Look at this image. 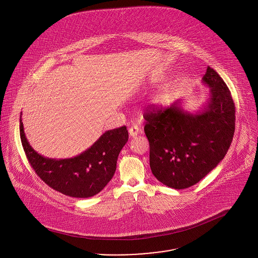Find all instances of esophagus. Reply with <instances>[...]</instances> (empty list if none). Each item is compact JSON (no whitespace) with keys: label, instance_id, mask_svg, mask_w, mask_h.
Returning <instances> with one entry per match:
<instances>
[{"label":"esophagus","instance_id":"1","mask_svg":"<svg viewBox=\"0 0 258 258\" xmlns=\"http://www.w3.org/2000/svg\"><path fill=\"white\" fill-rule=\"evenodd\" d=\"M128 134L131 135V137H135L136 135L139 134V128H138V126H137V125H134V126L130 127Z\"/></svg>","mask_w":258,"mask_h":258}]
</instances>
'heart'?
I'll return each mask as SVG.
<instances>
[{"instance_id": "1", "label": "heart", "mask_w": 258, "mask_h": 258, "mask_svg": "<svg viewBox=\"0 0 258 258\" xmlns=\"http://www.w3.org/2000/svg\"><path fill=\"white\" fill-rule=\"evenodd\" d=\"M170 100V95L168 93H162L160 94V96L157 98V102L160 104H167Z\"/></svg>"}]
</instances>
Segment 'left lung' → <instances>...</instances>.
I'll list each match as a JSON object with an SVG mask.
<instances>
[{"instance_id": "1", "label": "left lung", "mask_w": 258, "mask_h": 258, "mask_svg": "<svg viewBox=\"0 0 258 258\" xmlns=\"http://www.w3.org/2000/svg\"><path fill=\"white\" fill-rule=\"evenodd\" d=\"M202 83L210 89L209 97L198 110H185L180 99L144 116L152 173L175 189L197 184L216 168L233 139L235 106L229 89L210 67Z\"/></svg>"}]
</instances>
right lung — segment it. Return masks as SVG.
Segmentation results:
<instances>
[{
	"label": "right lung",
	"mask_w": 258,
	"mask_h": 258,
	"mask_svg": "<svg viewBox=\"0 0 258 258\" xmlns=\"http://www.w3.org/2000/svg\"><path fill=\"white\" fill-rule=\"evenodd\" d=\"M20 114V138L27 159L38 177L50 187L75 198L100 192L114 176L121 150L128 140L126 126L106 131L86 151L70 159H49L30 145Z\"/></svg>",
	"instance_id": "obj_1"
}]
</instances>
